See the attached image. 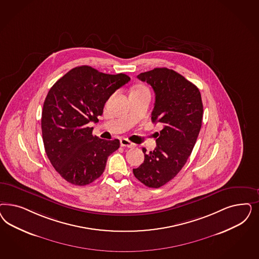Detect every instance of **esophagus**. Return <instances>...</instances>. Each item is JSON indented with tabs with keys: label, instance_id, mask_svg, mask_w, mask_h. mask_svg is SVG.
I'll return each mask as SVG.
<instances>
[{
	"label": "esophagus",
	"instance_id": "1",
	"mask_svg": "<svg viewBox=\"0 0 259 259\" xmlns=\"http://www.w3.org/2000/svg\"><path fill=\"white\" fill-rule=\"evenodd\" d=\"M120 145H121V147H125V148H134L135 147V144L131 142L130 140H127L125 138L120 139Z\"/></svg>",
	"mask_w": 259,
	"mask_h": 259
}]
</instances>
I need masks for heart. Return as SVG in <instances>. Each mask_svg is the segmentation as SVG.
I'll return each mask as SVG.
<instances>
[{
  "mask_svg": "<svg viewBox=\"0 0 259 259\" xmlns=\"http://www.w3.org/2000/svg\"><path fill=\"white\" fill-rule=\"evenodd\" d=\"M138 88H139V87H138Z\"/></svg>",
  "mask_w": 259,
  "mask_h": 259,
  "instance_id": "heart-1",
  "label": "heart"
}]
</instances>
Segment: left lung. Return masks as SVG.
Instances as JSON below:
<instances>
[{
	"mask_svg": "<svg viewBox=\"0 0 259 259\" xmlns=\"http://www.w3.org/2000/svg\"><path fill=\"white\" fill-rule=\"evenodd\" d=\"M155 93L151 121L163 126L156 148L134 168V175L149 188H160L182 169L200 132L203 104L198 88L167 67H157L137 76Z\"/></svg>",
	"mask_w": 259,
	"mask_h": 259,
	"instance_id": "left-lung-1",
	"label": "left lung"
}]
</instances>
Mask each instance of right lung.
<instances>
[{
	"label": "right lung",
	"instance_id": "1",
	"mask_svg": "<svg viewBox=\"0 0 259 259\" xmlns=\"http://www.w3.org/2000/svg\"><path fill=\"white\" fill-rule=\"evenodd\" d=\"M131 78L106 74L89 66L74 67L52 85L42 111V141L51 165L67 182L84 186L99 178L118 139L92 135L106 102Z\"/></svg>",
	"mask_w": 259,
	"mask_h": 259
}]
</instances>
